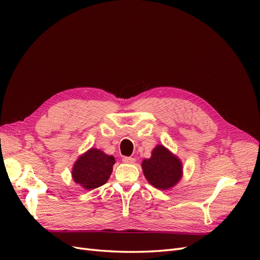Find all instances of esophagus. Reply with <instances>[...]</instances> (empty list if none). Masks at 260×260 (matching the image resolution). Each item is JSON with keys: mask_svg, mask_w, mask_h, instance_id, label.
Listing matches in <instances>:
<instances>
[{"mask_svg": "<svg viewBox=\"0 0 260 260\" xmlns=\"http://www.w3.org/2000/svg\"><path fill=\"white\" fill-rule=\"evenodd\" d=\"M122 161L125 162V164H135L136 162V158H135V157L125 156V157H123V158H122Z\"/></svg>", "mask_w": 260, "mask_h": 260, "instance_id": "34e87169", "label": "esophagus"}]
</instances>
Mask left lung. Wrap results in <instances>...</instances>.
I'll use <instances>...</instances> for the list:
<instances>
[{
  "label": "left lung",
  "instance_id": "obj_1",
  "mask_svg": "<svg viewBox=\"0 0 260 260\" xmlns=\"http://www.w3.org/2000/svg\"><path fill=\"white\" fill-rule=\"evenodd\" d=\"M142 169L148 182L161 190L174 186L182 175V164L162 145H157L151 158L143 160Z\"/></svg>",
  "mask_w": 260,
  "mask_h": 260
}]
</instances>
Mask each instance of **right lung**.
Segmentation results:
<instances>
[{
	"label": "right lung",
	"mask_w": 260,
	"mask_h": 260,
	"mask_svg": "<svg viewBox=\"0 0 260 260\" xmlns=\"http://www.w3.org/2000/svg\"><path fill=\"white\" fill-rule=\"evenodd\" d=\"M115 158L100 149L91 148L79 157L73 168V178L76 183L86 190H92L106 183L113 171Z\"/></svg>",
	"instance_id": "obj_1"
}]
</instances>
